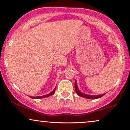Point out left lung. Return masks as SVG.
Instances as JSON below:
<instances>
[{
  "instance_id": "left-lung-1",
  "label": "left lung",
  "mask_w": 130,
  "mask_h": 130,
  "mask_svg": "<svg viewBox=\"0 0 130 130\" xmlns=\"http://www.w3.org/2000/svg\"><path fill=\"white\" fill-rule=\"evenodd\" d=\"M75 89L78 95H79V96H81L83 98H87V99H98V98H101L102 96H103L104 94H105L104 93L102 94H98V95H90V94H85L84 93L81 92L79 90V89H78L76 81H75Z\"/></svg>"
}]
</instances>
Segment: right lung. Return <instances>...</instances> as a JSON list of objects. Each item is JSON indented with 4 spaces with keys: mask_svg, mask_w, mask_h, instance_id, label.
Returning <instances> with one entry per match:
<instances>
[{
    "mask_svg": "<svg viewBox=\"0 0 130 130\" xmlns=\"http://www.w3.org/2000/svg\"><path fill=\"white\" fill-rule=\"evenodd\" d=\"M55 89H56V87L55 89H54V90H52V92L50 93L46 94V95L40 96H30L29 97L31 98H32V99H40V98H47L48 96H50L52 95V94H54V93H55Z\"/></svg>",
    "mask_w": 130,
    "mask_h": 130,
    "instance_id": "1",
    "label": "right lung"
}]
</instances>
